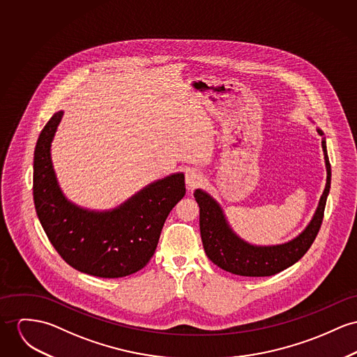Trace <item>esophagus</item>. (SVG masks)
I'll return each instance as SVG.
<instances>
[{
    "instance_id": "1",
    "label": "esophagus",
    "mask_w": 357,
    "mask_h": 357,
    "mask_svg": "<svg viewBox=\"0 0 357 357\" xmlns=\"http://www.w3.org/2000/svg\"><path fill=\"white\" fill-rule=\"evenodd\" d=\"M201 182H202V175L197 169L190 168L186 171V186L189 190L195 189Z\"/></svg>"
}]
</instances>
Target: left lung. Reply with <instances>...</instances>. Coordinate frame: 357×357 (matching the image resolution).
I'll return each mask as SVG.
<instances>
[{
	"label": "left lung",
	"mask_w": 357,
	"mask_h": 357,
	"mask_svg": "<svg viewBox=\"0 0 357 357\" xmlns=\"http://www.w3.org/2000/svg\"><path fill=\"white\" fill-rule=\"evenodd\" d=\"M317 132L321 136L325 135L321 128H317ZM322 149L326 165L325 190L305 228L299 235L284 243L265 246L247 242L234 231L219 201L213 195L202 189L194 192V198L199 206L202 245L205 254L215 265L232 275L265 277L280 273L302 258L318 235L330 192L331 168L325 138H322Z\"/></svg>",
	"instance_id": "left-lung-1"
}]
</instances>
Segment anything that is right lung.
<instances>
[{"instance_id":"add662e5","label":"right lung","mask_w":357,"mask_h":357,"mask_svg":"<svg viewBox=\"0 0 357 357\" xmlns=\"http://www.w3.org/2000/svg\"><path fill=\"white\" fill-rule=\"evenodd\" d=\"M63 111L46 123L33 152V202L38 219L58 254L76 271L118 278L141 271L155 254L165 219L186 194L185 174L151 182L112 209L72 202L59 186L52 142Z\"/></svg>"}]
</instances>
